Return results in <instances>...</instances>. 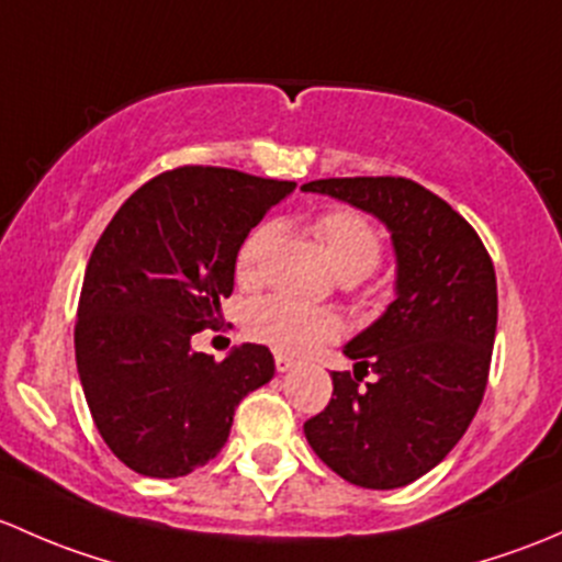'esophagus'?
<instances>
[{
  "label": "esophagus",
  "mask_w": 562,
  "mask_h": 562,
  "mask_svg": "<svg viewBox=\"0 0 562 562\" xmlns=\"http://www.w3.org/2000/svg\"><path fill=\"white\" fill-rule=\"evenodd\" d=\"M294 368V360L292 357H286V355H276V370H279V373H286V370H292Z\"/></svg>",
  "instance_id": "34e87169"
}]
</instances>
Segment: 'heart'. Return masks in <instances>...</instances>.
Wrapping results in <instances>:
<instances>
[{"label":"heart","mask_w":562,"mask_h":562,"mask_svg":"<svg viewBox=\"0 0 562 562\" xmlns=\"http://www.w3.org/2000/svg\"><path fill=\"white\" fill-rule=\"evenodd\" d=\"M314 233L322 240L329 262L344 279H360L379 265L381 248H384L379 229L349 207H333V211L322 213L314 222ZM270 238H273V227L257 224L240 240L238 251H235V279L240 283L259 281L262 254ZM246 327L251 338L273 346L281 355H305L324 340L338 338L344 322L327 308H316V305L273 294V297L251 305Z\"/></svg>","instance_id":"obj_1"}]
</instances>
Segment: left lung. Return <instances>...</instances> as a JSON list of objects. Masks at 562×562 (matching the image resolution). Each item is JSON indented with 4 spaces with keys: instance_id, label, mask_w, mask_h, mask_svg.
Masks as SVG:
<instances>
[{
    "instance_id": "left-lung-1",
    "label": "left lung",
    "mask_w": 562,
    "mask_h": 562,
    "mask_svg": "<svg viewBox=\"0 0 562 562\" xmlns=\"http://www.w3.org/2000/svg\"><path fill=\"white\" fill-rule=\"evenodd\" d=\"M303 192L373 213L392 233L397 259V297L344 346L355 375L333 373V401L305 422V438L357 487H406L452 452L487 390L493 259L449 202L408 178H324ZM368 367L380 379L360 385Z\"/></svg>"
}]
</instances>
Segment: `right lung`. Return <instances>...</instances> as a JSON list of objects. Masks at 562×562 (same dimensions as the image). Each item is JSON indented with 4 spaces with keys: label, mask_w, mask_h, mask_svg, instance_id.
<instances>
[{
    "label": "right lung",
    "mask_w": 562,
    "mask_h": 562,
    "mask_svg": "<svg viewBox=\"0 0 562 562\" xmlns=\"http://www.w3.org/2000/svg\"><path fill=\"white\" fill-rule=\"evenodd\" d=\"M294 189L187 165L143 183L97 240L75 322V360L94 425L135 473L187 476L229 438L235 408L276 373L268 346L222 362L192 349L235 286V251Z\"/></svg>",
    "instance_id": "obj_1"
}]
</instances>
